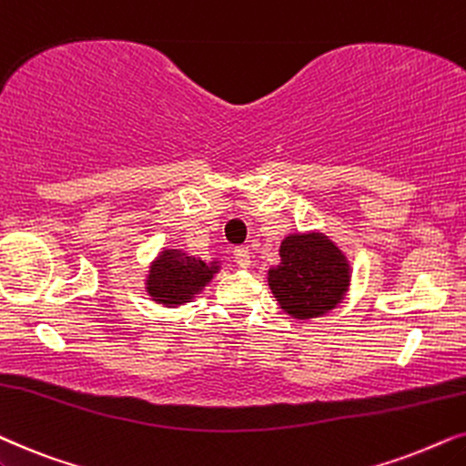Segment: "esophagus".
<instances>
[{"label":"esophagus","mask_w":466,"mask_h":466,"mask_svg":"<svg viewBox=\"0 0 466 466\" xmlns=\"http://www.w3.org/2000/svg\"><path fill=\"white\" fill-rule=\"evenodd\" d=\"M232 256H234V264L240 266V268H249L251 256H249V251L245 249V247H234Z\"/></svg>","instance_id":"obj_1"}]
</instances>
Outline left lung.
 Listing matches in <instances>:
<instances>
[{"label":"left lung","mask_w":466,"mask_h":466,"mask_svg":"<svg viewBox=\"0 0 466 466\" xmlns=\"http://www.w3.org/2000/svg\"><path fill=\"white\" fill-rule=\"evenodd\" d=\"M268 283L283 311L309 319L339 305L350 268L343 253L321 234H291L281 243V264L268 272Z\"/></svg>","instance_id":"obj_1"}]
</instances>
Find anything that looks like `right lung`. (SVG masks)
<instances>
[{"instance_id": "1", "label": "right lung", "mask_w": 466, "mask_h": 466, "mask_svg": "<svg viewBox=\"0 0 466 466\" xmlns=\"http://www.w3.org/2000/svg\"><path fill=\"white\" fill-rule=\"evenodd\" d=\"M217 272V264L185 256L183 251L166 249L155 259L147 279V289L153 300L177 307L194 298Z\"/></svg>"}]
</instances>
